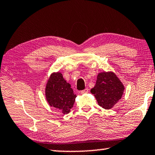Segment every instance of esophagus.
Masks as SVG:
<instances>
[{"instance_id": "1", "label": "esophagus", "mask_w": 155, "mask_h": 155, "mask_svg": "<svg viewBox=\"0 0 155 155\" xmlns=\"http://www.w3.org/2000/svg\"><path fill=\"white\" fill-rule=\"evenodd\" d=\"M88 91H89V89L86 88L85 89H84V90L81 91V94H87V93H88Z\"/></svg>"}]
</instances>
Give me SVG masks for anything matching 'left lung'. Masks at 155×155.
<instances>
[{
    "mask_svg": "<svg viewBox=\"0 0 155 155\" xmlns=\"http://www.w3.org/2000/svg\"><path fill=\"white\" fill-rule=\"evenodd\" d=\"M124 90V84L115 73L104 71L98 74L96 84L91 89V93L100 106L110 109L121 99Z\"/></svg>",
    "mask_w": 155,
    "mask_h": 155,
    "instance_id": "8db88e82",
    "label": "left lung"
}]
</instances>
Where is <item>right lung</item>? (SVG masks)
Wrapping results in <instances>:
<instances>
[{"label": "right lung", "instance_id": "add662e5", "mask_svg": "<svg viewBox=\"0 0 155 155\" xmlns=\"http://www.w3.org/2000/svg\"><path fill=\"white\" fill-rule=\"evenodd\" d=\"M76 96L71 84L64 80L61 73L51 74L45 87V97L50 106L63 114H68L73 106Z\"/></svg>", "mask_w": 155, "mask_h": 155}]
</instances>
